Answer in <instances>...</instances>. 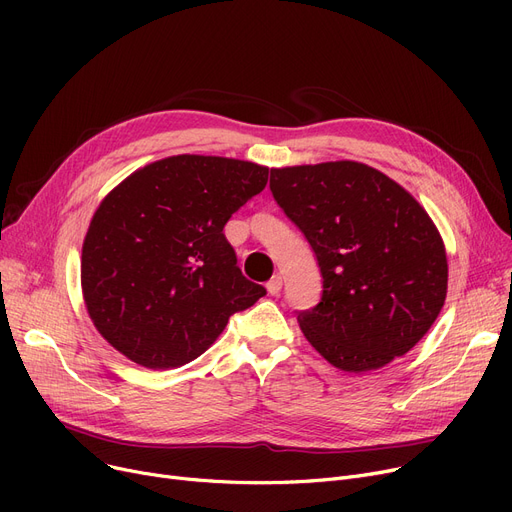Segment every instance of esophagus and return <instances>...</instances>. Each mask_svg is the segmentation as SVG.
Segmentation results:
<instances>
[{"label":"esophagus","instance_id":"1","mask_svg":"<svg viewBox=\"0 0 512 512\" xmlns=\"http://www.w3.org/2000/svg\"><path fill=\"white\" fill-rule=\"evenodd\" d=\"M265 288L272 294V297H276V294H280V290H282V276H274L270 282H267Z\"/></svg>","mask_w":512,"mask_h":512}]
</instances>
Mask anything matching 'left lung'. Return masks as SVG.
I'll list each match as a JSON object with an SVG mask.
<instances>
[{"label":"left lung","instance_id":"8db88e82","mask_svg":"<svg viewBox=\"0 0 512 512\" xmlns=\"http://www.w3.org/2000/svg\"><path fill=\"white\" fill-rule=\"evenodd\" d=\"M270 188L324 278L319 303L297 317L315 351L348 373L409 353L448 288L444 242L427 211L359 161L274 168Z\"/></svg>","mask_w":512,"mask_h":512}]
</instances>
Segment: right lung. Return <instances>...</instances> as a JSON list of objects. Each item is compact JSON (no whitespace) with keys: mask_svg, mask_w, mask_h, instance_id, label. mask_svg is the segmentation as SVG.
Instances as JSON below:
<instances>
[{"mask_svg":"<svg viewBox=\"0 0 512 512\" xmlns=\"http://www.w3.org/2000/svg\"><path fill=\"white\" fill-rule=\"evenodd\" d=\"M267 168L174 155L130 174L97 207L80 284L99 334L147 369L191 363L265 288L242 276L224 226Z\"/></svg>","mask_w":512,"mask_h":512,"instance_id":"obj_1","label":"right lung"}]
</instances>
